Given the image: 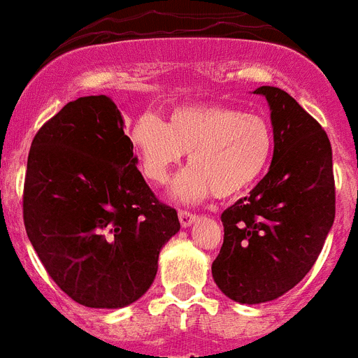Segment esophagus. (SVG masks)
<instances>
[{
	"instance_id": "1",
	"label": "esophagus",
	"mask_w": 358,
	"mask_h": 358,
	"mask_svg": "<svg viewBox=\"0 0 358 358\" xmlns=\"http://www.w3.org/2000/svg\"><path fill=\"white\" fill-rule=\"evenodd\" d=\"M195 219H197V215H195V213L186 212V210H181V212H179V221H181L182 228H188V226L194 224Z\"/></svg>"
}]
</instances>
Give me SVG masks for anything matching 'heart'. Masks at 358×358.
I'll use <instances>...</instances> for the list:
<instances>
[{"instance_id":"obj_1","label":"heart","mask_w":358,"mask_h":358,"mask_svg":"<svg viewBox=\"0 0 358 358\" xmlns=\"http://www.w3.org/2000/svg\"><path fill=\"white\" fill-rule=\"evenodd\" d=\"M137 166L154 186L170 181L185 154L192 168L177 177L172 195L197 203L215 194L231 199L248 192L264 173L273 152V130L259 114L222 105L179 106L161 121L137 119L130 132Z\"/></svg>"}]
</instances>
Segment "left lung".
<instances>
[{"mask_svg":"<svg viewBox=\"0 0 358 358\" xmlns=\"http://www.w3.org/2000/svg\"><path fill=\"white\" fill-rule=\"evenodd\" d=\"M273 127L270 170L221 215L224 243L212 275L241 304L275 301L315 264L335 219L331 145L315 119L277 87H259Z\"/></svg>","mask_w":358,"mask_h":358,"instance_id":"8db88e82","label":"left lung"}]
</instances>
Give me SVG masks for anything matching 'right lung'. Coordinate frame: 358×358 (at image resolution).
Here are the masks:
<instances>
[{
    "mask_svg": "<svg viewBox=\"0 0 358 358\" xmlns=\"http://www.w3.org/2000/svg\"><path fill=\"white\" fill-rule=\"evenodd\" d=\"M123 128L110 97H79L39 128L27 163V235L52 280L88 308L143 297L181 228L137 170Z\"/></svg>",
    "mask_w": 358,
    "mask_h": 358,
    "instance_id": "obj_1",
    "label": "right lung"
}]
</instances>
